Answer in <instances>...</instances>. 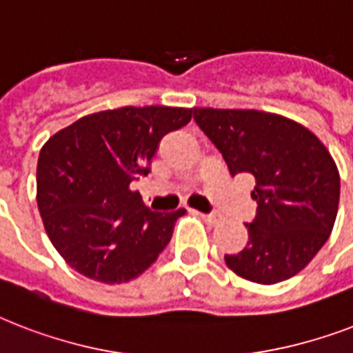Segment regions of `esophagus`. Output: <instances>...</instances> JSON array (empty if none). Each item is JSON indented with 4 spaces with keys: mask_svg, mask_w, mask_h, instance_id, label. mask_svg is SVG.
Segmentation results:
<instances>
[{
    "mask_svg": "<svg viewBox=\"0 0 353 353\" xmlns=\"http://www.w3.org/2000/svg\"><path fill=\"white\" fill-rule=\"evenodd\" d=\"M198 214L201 216V218H203V220L207 221V223H210V225H214L216 221L220 220V216L214 214V212H210V214H203V212H198Z\"/></svg>",
    "mask_w": 353,
    "mask_h": 353,
    "instance_id": "obj_1",
    "label": "esophagus"
}]
</instances>
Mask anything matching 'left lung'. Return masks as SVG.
<instances>
[{"mask_svg": "<svg viewBox=\"0 0 353 353\" xmlns=\"http://www.w3.org/2000/svg\"><path fill=\"white\" fill-rule=\"evenodd\" d=\"M231 176L251 174L256 216L245 223L243 251L225 254L241 279L276 284L295 276L330 238L339 209L341 179L332 155L307 128L256 110L194 108Z\"/></svg>", "mask_w": 353, "mask_h": 353, "instance_id": "8db88e82", "label": "left lung"}]
</instances>
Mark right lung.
<instances>
[{
  "instance_id": "right-lung-1",
  "label": "right lung",
  "mask_w": 353,
  "mask_h": 353,
  "mask_svg": "<svg viewBox=\"0 0 353 353\" xmlns=\"http://www.w3.org/2000/svg\"><path fill=\"white\" fill-rule=\"evenodd\" d=\"M190 119L187 108L126 106L85 115L43 144L38 209L49 240L74 271L122 284L168 245L185 209L154 212L130 183L148 176L161 139Z\"/></svg>"
}]
</instances>
